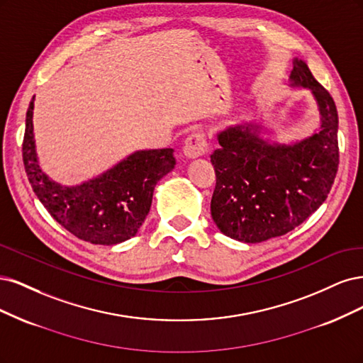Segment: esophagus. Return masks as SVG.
Wrapping results in <instances>:
<instances>
[{"instance_id": "obj_1", "label": "esophagus", "mask_w": 363, "mask_h": 363, "mask_svg": "<svg viewBox=\"0 0 363 363\" xmlns=\"http://www.w3.org/2000/svg\"><path fill=\"white\" fill-rule=\"evenodd\" d=\"M208 152L206 138L202 133H193L186 137L184 143V155L186 158H199L203 157Z\"/></svg>"}]
</instances>
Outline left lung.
Wrapping results in <instances>:
<instances>
[{
  "instance_id": "1",
  "label": "left lung",
  "mask_w": 363,
  "mask_h": 363,
  "mask_svg": "<svg viewBox=\"0 0 363 363\" xmlns=\"http://www.w3.org/2000/svg\"><path fill=\"white\" fill-rule=\"evenodd\" d=\"M289 87L308 89L317 104L320 122L311 135L272 142L255 121L217 133L211 216L220 232L241 242H262L301 225L323 205L336 177L337 111L330 93L300 58L292 60Z\"/></svg>"
}]
</instances>
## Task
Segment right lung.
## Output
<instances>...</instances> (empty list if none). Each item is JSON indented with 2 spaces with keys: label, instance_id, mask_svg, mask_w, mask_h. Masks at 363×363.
Listing matches in <instances>:
<instances>
[{
  "label": "right lung",
  "instance_id": "1",
  "mask_svg": "<svg viewBox=\"0 0 363 363\" xmlns=\"http://www.w3.org/2000/svg\"><path fill=\"white\" fill-rule=\"evenodd\" d=\"M28 105L22 157L33 191L52 218L79 240L116 245L138 232L149 213L155 185L173 170V149L135 150L98 177L77 185L51 179L39 166Z\"/></svg>",
  "mask_w": 363,
  "mask_h": 363
}]
</instances>
